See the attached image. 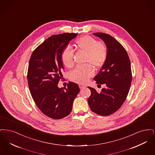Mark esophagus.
Wrapping results in <instances>:
<instances>
[{"instance_id":"esophagus-1","label":"esophagus","mask_w":155,"mask_h":155,"mask_svg":"<svg viewBox=\"0 0 155 155\" xmlns=\"http://www.w3.org/2000/svg\"><path fill=\"white\" fill-rule=\"evenodd\" d=\"M79 87H80V89L84 88H85V85H84V84H80V85H79Z\"/></svg>"}]
</instances>
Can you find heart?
Wrapping results in <instances>:
<instances>
[{
	"instance_id": "1",
	"label": "heart",
	"mask_w": 155,
	"mask_h": 155,
	"mask_svg": "<svg viewBox=\"0 0 155 155\" xmlns=\"http://www.w3.org/2000/svg\"><path fill=\"white\" fill-rule=\"evenodd\" d=\"M78 49L87 53L85 63H89L96 69L102 66L107 56L106 45L97 42L93 37L85 35L76 41ZM61 60L64 66L70 68L74 66V50L72 48L66 47L61 53ZM94 73L93 67L89 64L77 67L70 74L71 80L78 83H85Z\"/></svg>"
}]
</instances>
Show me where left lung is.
<instances>
[{"label":"left lung","instance_id":"8db88e82","mask_svg":"<svg viewBox=\"0 0 155 155\" xmlns=\"http://www.w3.org/2000/svg\"><path fill=\"white\" fill-rule=\"evenodd\" d=\"M94 35L103 41L107 49L106 61L94 78L106 88L98 93L88 87L91 95L88 102L93 112L107 116L118 110L128 95L132 81L131 63L125 49L113 37L101 32Z\"/></svg>","mask_w":155,"mask_h":155}]
</instances>
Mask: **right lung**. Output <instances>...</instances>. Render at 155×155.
Masks as SVG:
<instances>
[{
	"label": "right lung",
	"instance_id": "add662e5",
	"mask_svg": "<svg viewBox=\"0 0 155 155\" xmlns=\"http://www.w3.org/2000/svg\"><path fill=\"white\" fill-rule=\"evenodd\" d=\"M77 35H52L39 45L30 58L27 75L30 93L39 110L53 119L63 118L71 113L80 92L78 85L73 82L67 88L58 86L64 70L61 53Z\"/></svg>",
	"mask_w": 155,
	"mask_h": 155
}]
</instances>
